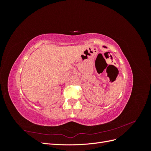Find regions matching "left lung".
<instances>
[{"label": "left lung", "mask_w": 151, "mask_h": 151, "mask_svg": "<svg viewBox=\"0 0 151 151\" xmlns=\"http://www.w3.org/2000/svg\"><path fill=\"white\" fill-rule=\"evenodd\" d=\"M104 47V48H106V47Z\"/></svg>", "instance_id": "left-lung-1"}]
</instances>
